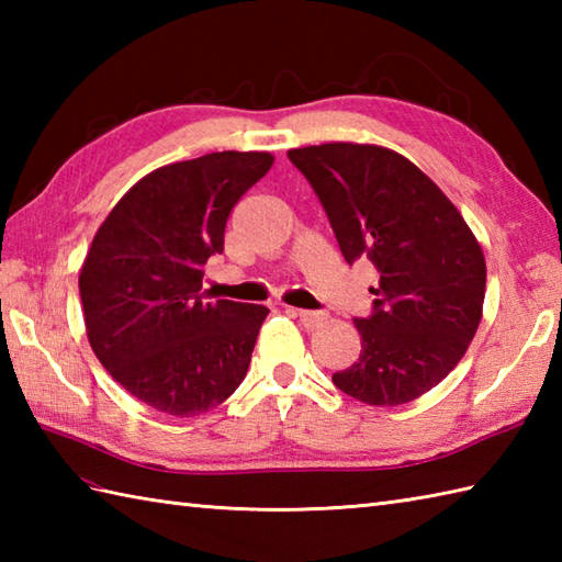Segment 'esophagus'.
<instances>
[{"mask_svg":"<svg viewBox=\"0 0 562 562\" xmlns=\"http://www.w3.org/2000/svg\"><path fill=\"white\" fill-rule=\"evenodd\" d=\"M292 314H294L296 318H300L306 328L324 326L326 318H328L324 312H304V308H292Z\"/></svg>","mask_w":562,"mask_h":562,"instance_id":"obj_1","label":"esophagus"}]
</instances>
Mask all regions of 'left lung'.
Returning <instances> with one entry per match:
<instances>
[{"instance_id":"8db88e82","label":"left lung","mask_w":562,"mask_h":562,"mask_svg":"<svg viewBox=\"0 0 562 562\" xmlns=\"http://www.w3.org/2000/svg\"><path fill=\"white\" fill-rule=\"evenodd\" d=\"M314 186L340 254L379 270L374 314L355 318L360 360L333 384L367 405H401L435 389L479 330L485 256L453 202L403 154L357 142L288 151Z\"/></svg>"}]
</instances>
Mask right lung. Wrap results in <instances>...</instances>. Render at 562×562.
I'll use <instances>...</instances> for the list:
<instances>
[{"label": "right lung", "mask_w": 562, "mask_h": 562, "mask_svg": "<svg viewBox=\"0 0 562 562\" xmlns=\"http://www.w3.org/2000/svg\"><path fill=\"white\" fill-rule=\"evenodd\" d=\"M270 151H212L154 169L117 200L79 272L99 362L154 411L193 417L241 384L260 304L202 302V266L224 250L234 205L270 171Z\"/></svg>", "instance_id": "1"}]
</instances>
